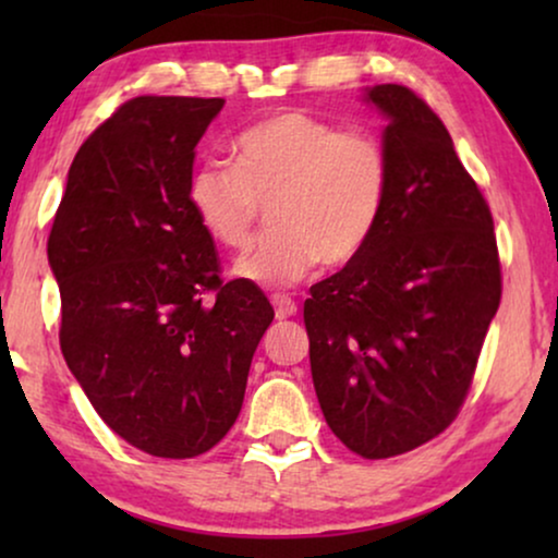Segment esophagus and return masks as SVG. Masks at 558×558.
<instances>
[{
  "instance_id": "34e87169",
  "label": "esophagus",
  "mask_w": 558,
  "mask_h": 558,
  "mask_svg": "<svg viewBox=\"0 0 558 558\" xmlns=\"http://www.w3.org/2000/svg\"><path fill=\"white\" fill-rule=\"evenodd\" d=\"M271 304H274V310H277V319H287V317L296 315V302L292 300V296L274 294L271 296Z\"/></svg>"
}]
</instances>
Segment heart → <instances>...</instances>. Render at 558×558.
<instances>
[{
    "instance_id": "b5f03b06",
    "label": "heart",
    "mask_w": 558,
    "mask_h": 558,
    "mask_svg": "<svg viewBox=\"0 0 558 558\" xmlns=\"http://www.w3.org/2000/svg\"><path fill=\"white\" fill-rule=\"evenodd\" d=\"M231 165L203 162L187 205L223 248H246L262 205L271 231L235 262V277L294 284L323 262L353 264L368 248L391 195V157L365 129H340L307 111H281L243 129Z\"/></svg>"
}]
</instances>
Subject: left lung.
<instances>
[{"label":"left lung","mask_w":558,"mask_h":558,"mask_svg":"<svg viewBox=\"0 0 558 558\" xmlns=\"http://www.w3.org/2000/svg\"><path fill=\"white\" fill-rule=\"evenodd\" d=\"M363 98L388 121V208L368 248L310 289L304 327L327 426L386 460L454 422L502 284L490 208L441 119L396 83Z\"/></svg>","instance_id":"obj_1"}]
</instances>
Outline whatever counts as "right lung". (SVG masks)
I'll list each match as a JSON object with an SVG mask.
<instances>
[{"instance_id": "add662e5", "label": "right lung", "mask_w": 558, "mask_h": 558, "mask_svg": "<svg viewBox=\"0 0 558 558\" xmlns=\"http://www.w3.org/2000/svg\"><path fill=\"white\" fill-rule=\"evenodd\" d=\"M223 104L126 101L81 144L48 239L68 368L121 439L167 460L226 437L274 319L254 281L220 279L187 205L195 147Z\"/></svg>"}]
</instances>
